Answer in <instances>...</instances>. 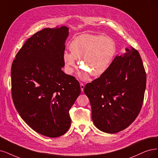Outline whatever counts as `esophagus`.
<instances>
[{
	"label": "esophagus",
	"mask_w": 158,
	"mask_h": 158,
	"mask_svg": "<svg viewBox=\"0 0 158 158\" xmlns=\"http://www.w3.org/2000/svg\"><path fill=\"white\" fill-rule=\"evenodd\" d=\"M80 86H81V90L82 92H83V90L85 89V85L83 83H80Z\"/></svg>",
	"instance_id": "34e87169"
}]
</instances>
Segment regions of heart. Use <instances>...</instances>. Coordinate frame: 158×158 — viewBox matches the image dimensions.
I'll list each match as a JSON object with an SVG mask.
<instances>
[{
    "label": "heart",
    "instance_id": "heart-1",
    "mask_svg": "<svg viewBox=\"0 0 158 158\" xmlns=\"http://www.w3.org/2000/svg\"><path fill=\"white\" fill-rule=\"evenodd\" d=\"M71 52L65 51L62 58L67 73L71 74L75 66V60H79L83 72L79 75L86 80L90 73L100 77L106 73L116 53L114 41L109 36L85 34L76 37L69 45Z\"/></svg>",
    "mask_w": 158,
    "mask_h": 158
}]
</instances>
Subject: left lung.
I'll return each mask as SVG.
<instances>
[{
  "label": "left lung",
  "mask_w": 158,
  "mask_h": 158,
  "mask_svg": "<svg viewBox=\"0 0 158 158\" xmlns=\"http://www.w3.org/2000/svg\"><path fill=\"white\" fill-rule=\"evenodd\" d=\"M147 74L139 52L126 48L117 55L107 72L87 83L84 92L92 108L95 126L107 133H116L129 126L142 107Z\"/></svg>",
  "instance_id": "left-lung-1"
}]
</instances>
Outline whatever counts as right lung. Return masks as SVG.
<instances>
[{
  "label": "right lung",
  "mask_w": 158,
  "mask_h": 158,
  "mask_svg": "<svg viewBox=\"0 0 158 158\" xmlns=\"http://www.w3.org/2000/svg\"><path fill=\"white\" fill-rule=\"evenodd\" d=\"M68 36L65 26L35 33L11 66V94L17 112L32 130L52 138L69 130V110L81 94L77 80L62 70Z\"/></svg>",
  "instance_id": "add662e5"
}]
</instances>
